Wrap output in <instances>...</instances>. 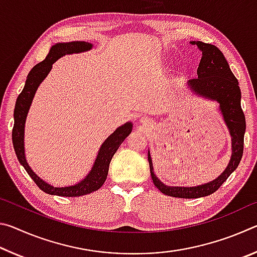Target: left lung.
<instances>
[{
	"label": "left lung",
	"mask_w": 257,
	"mask_h": 257,
	"mask_svg": "<svg viewBox=\"0 0 257 257\" xmlns=\"http://www.w3.org/2000/svg\"><path fill=\"white\" fill-rule=\"evenodd\" d=\"M202 51V59L197 68V78L188 81L191 89L202 96L215 99L220 103V110L227 123L232 139V155L227 169L220 177L208 184L197 187H169L163 185L153 172V164L149 152L151 177L161 193L178 198H198L208 196L222 186L228 177L236 170L243 153L245 114L240 105V88L237 78L230 70L224 55L215 45L203 42H191Z\"/></svg>",
	"instance_id": "1"
}]
</instances>
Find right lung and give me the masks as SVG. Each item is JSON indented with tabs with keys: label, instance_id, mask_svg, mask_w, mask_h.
I'll return each instance as SVG.
<instances>
[{
	"label": "right lung",
	"instance_id": "right-lung-1",
	"mask_svg": "<svg viewBox=\"0 0 257 257\" xmlns=\"http://www.w3.org/2000/svg\"><path fill=\"white\" fill-rule=\"evenodd\" d=\"M92 44L86 42L59 43V44L52 46L45 60H43L42 62L37 63L36 66L30 70L23 92L19 94L18 98H17L14 113L15 124L14 129H12V143H14L15 152L19 162L23 164L25 170L28 172V175L30 177H32L35 184L47 194L58 195V196L64 197H77L98 190L106 180L108 167H110V162L113 155L115 154L116 151H118L121 143L124 141L125 137H127L133 130V124L130 122H127L116 129L111 136H108L106 141L102 144L101 149H99L98 155L96 158V161H95L92 171L89 172V175L87 176L84 180L75 186L62 187V188H60V187H53L46 184V182L43 181L40 177L35 175L34 171L28 165L27 161H26L24 149L25 122L26 118H27L29 106L30 104H32L33 97L35 93H36L37 87L40 86L43 79H44L47 76V73L50 72L52 69V64H53L59 58H61V56L70 53H78V52L88 51L92 49Z\"/></svg>",
	"mask_w": 257,
	"mask_h": 257
}]
</instances>
